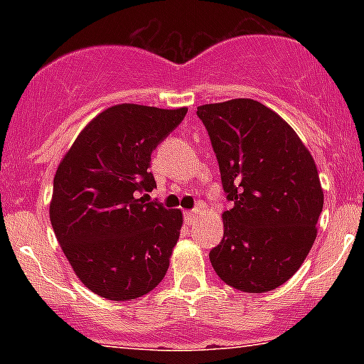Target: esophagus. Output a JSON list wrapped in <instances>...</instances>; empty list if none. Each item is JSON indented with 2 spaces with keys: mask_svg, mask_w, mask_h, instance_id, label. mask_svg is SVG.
Instances as JSON below:
<instances>
[{
  "mask_svg": "<svg viewBox=\"0 0 364 364\" xmlns=\"http://www.w3.org/2000/svg\"><path fill=\"white\" fill-rule=\"evenodd\" d=\"M197 215H199V208H193V209H188V211H185L186 223H193V220L197 218Z\"/></svg>",
  "mask_w": 364,
  "mask_h": 364,
  "instance_id": "esophagus-1",
  "label": "esophagus"
}]
</instances>
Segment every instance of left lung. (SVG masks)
Wrapping results in <instances>:
<instances>
[{
  "label": "left lung",
  "instance_id": "left-lung-1",
  "mask_svg": "<svg viewBox=\"0 0 364 364\" xmlns=\"http://www.w3.org/2000/svg\"><path fill=\"white\" fill-rule=\"evenodd\" d=\"M232 208L211 248L213 269L230 287L267 292L299 269L324 205L317 167L297 134L250 98L197 107Z\"/></svg>",
  "mask_w": 364,
  "mask_h": 364
}]
</instances>
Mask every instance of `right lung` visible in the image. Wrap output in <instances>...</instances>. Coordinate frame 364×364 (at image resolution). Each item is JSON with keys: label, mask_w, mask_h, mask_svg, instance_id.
<instances>
[{"label": "right lung", "mask_w": 364, "mask_h": 364, "mask_svg": "<svg viewBox=\"0 0 364 364\" xmlns=\"http://www.w3.org/2000/svg\"><path fill=\"white\" fill-rule=\"evenodd\" d=\"M188 109L121 104L100 112L54 176L50 223L84 285L111 301L148 294L164 280L181 211L146 203L156 186L151 153Z\"/></svg>", "instance_id": "right-lung-1"}]
</instances>
